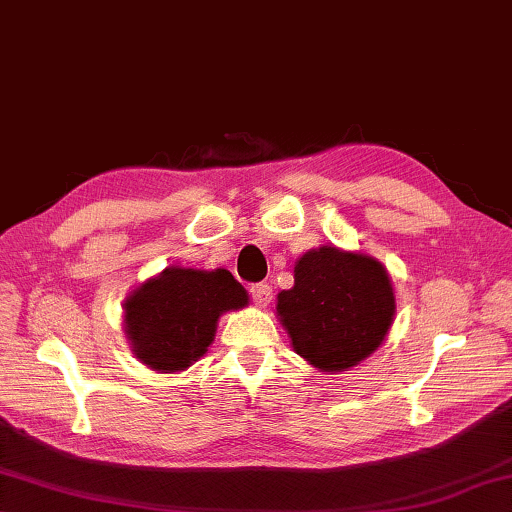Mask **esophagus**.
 I'll use <instances>...</instances> for the list:
<instances>
[{
    "instance_id": "obj_1",
    "label": "esophagus",
    "mask_w": 512,
    "mask_h": 512,
    "mask_svg": "<svg viewBox=\"0 0 512 512\" xmlns=\"http://www.w3.org/2000/svg\"><path fill=\"white\" fill-rule=\"evenodd\" d=\"M250 297H253L257 306H268L270 299H273V288L268 284H253L250 286Z\"/></svg>"
}]
</instances>
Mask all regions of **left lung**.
<instances>
[{"label": "left lung", "instance_id": "left-lung-1", "mask_svg": "<svg viewBox=\"0 0 512 512\" xmlns=\"http://www.w3.org/2000/svg\"><path fill=\"white\" fill-rule=\"evenodd\" d=\"M396 312L383 264L336 246L308 250L295 286L277 295V317L299 356L323 372H345L378 350Z\"/></svg>", "mask_w": 512, "mask_h": 512}]
</instances>
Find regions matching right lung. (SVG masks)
Listing matches in <instances>:
<instances>
[{
    "label": "right lung",
    "mask_w": 512,
    "mask_h": 512,
    "mask_svg": "<svg viewBox=\"0 0 512 512\" xmlns=\"http://www.w3.org/2000/svg\"><path fill=\"white\" fill-rule=\"evenodd\" d=\"M244 306L246 290L228 270L171 266L127 297L125 334L140 363L173 374L206 354L224 312Z\"/></svg>",
    "instance_id": "1"
}]
</instances>
